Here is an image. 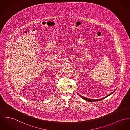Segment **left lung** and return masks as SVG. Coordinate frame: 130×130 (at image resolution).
Listing matches in <instances>:
<instances>
[{"label":"left lung","mask_w":130,"mask_h":130,"mask_svg":"<svg viewBox=\"0 0 130 130\" xmlns=\"http://www.w3.org/2000/svg\"><path fill=\"white\" fill-rule=\"evenodd\" d=\"M114 91L111 92L110 94H108V95H107V96H105V97H104V98H102V99H98V100H92V99H89V98H85V97H84V96H82L81 95H80V94H79V96H80V97H81L83 99H84V100H87V101H89V102H92V101H99L102 100L104 99L105 98H107V96H109V95H111V94H112Z\"/></svg>","instance_id":"8db88e82"}]
</instances>
